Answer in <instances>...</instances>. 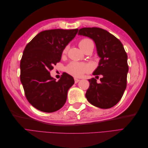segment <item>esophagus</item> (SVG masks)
Listing matches in <instances>:
<instances>
[{
    "label": "esophagus",
    "instance_id": "esophagus-1",
    "mask_svg": "<svg viewBox=\"0 0 148 148\" xmlns=\"http://www.w3.org/2000/svg\"><path fill=\"white\" fill-rule=\"evenodd\" d=\"M74 81H75V83H77L78 82H79V79H77V78H74Z\"/></svg>",
    "mask_w": 148,
    "mask_h": 148
}]
</instances>
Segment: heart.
Masks as SVG:
<instances>
[{
	"label": "heart",
	"mask_w": 148,
	"mask_h": 148,
	"mask_svg": "<svg viewBox=\"0 0 148 148\" xmlns=\"http://www.w3.org/2000/svg\"><path fill=\"white\" fill-rule=\"evenodd\" d=\"M92 44H93V42L89 38H83L80 40L78 43L79 47L83 51ZM68 50L69 46H66L62 51V56H65L68 52ZM91 70L92 67L89 64L81 63V62H71L65 68V70L67 73L77 78L81 77L84 74L90 72Z\"/></svg>",
	"instance_id": "heart-1"
}]
</instances>
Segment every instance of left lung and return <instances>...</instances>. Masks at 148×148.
I'll use <instances>...</instances> for the list:
<instances>
[{
  "label": "left lung",
  "mask_w": 148,
  "mask_h": 148,
  "mask_svg": "<svg viewBox=\"0 0 148 148\" xmlns=\"http://www.w3.org/2000/svg\"><path fill=\"white\" fill-rule=\"evenodd\" d=\"M79 35L92 39L98 56L101 57L99 66L93 75L100 83L92 78L86 93L89 102L101 109H109L122 98L127 87L128 65L127 54L120 40L108 31L100 28H82Z\"/></svg>",
  "instance_id": "1"
}]
</instances>
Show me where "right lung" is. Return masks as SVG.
I'll list each match as a JSON object with an SVG mask.
<instances>
[{
    "instance_id": "1",
    "label": "right lung",
    "mask_w": 148,
    "mask_h": 148,
    "mask_svg": "<svg viewBox=\"0 0 148 148\" xmlns=\"http://www.w3.org/2000/svg\"><path fill=\"white\" fill-rule=\"evenodd\" d=\"M78 29L41 31L27 44L20 61V80L26 99L44 112L60 109L66 101L73 78L63 73L58 82L51 77L53 65L59 62L62 51L77 34Z\"/></svg>"
}]
</instances>
